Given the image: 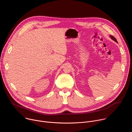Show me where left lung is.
I'll list each match as a JSON object with an SVG mask.
<instances>
[{"label": "left lung", "mask_w": 132, "mask_h": 132, "mask_svg": "<svg viewBox=\"0 0 132 132\" xmlns=\"http://www.w3.org/2000/svg\"><path fill=\"white\" fill-rule=\"evenodd\" d=\"M110 37H111V38L113 39V40L114 41H115L116 42H117V43H118V41H117V39L115 38V37L113 36H112V35H110Z\"/></svg>", "instance_id": "1"}]
</instances>
